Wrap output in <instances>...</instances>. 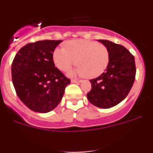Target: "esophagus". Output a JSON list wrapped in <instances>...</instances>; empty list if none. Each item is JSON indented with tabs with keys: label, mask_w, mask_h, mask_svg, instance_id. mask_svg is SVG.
Masks as SVG:
<instances>
[{
	"label": "esophagus",
	"mask_w": 153,
	"mask_h": 153,
	"mask_svg": "<svg viewBox=\"0 0 153 153\" xmlns=\"http://www.w3.org/2000/svg\"><path fill=\"white\" fill-rule=\"evenodd\" d=\"M71 82L72 83H79L82 82V80H77V79H71Z\"/></svg>",
	"instance_id": "34e87169"
}]
</instances>
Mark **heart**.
I'll return each mask as SVG.
<instances>
[{
  "instance_id": "obj_1",
  "label": "heart",
  "mask_w": 153,
  "mask_h": 153,
  "mask_svg": "<svg viewBox=\"0 0 153 153\" xmlns=\"http://www.w3.org/2000/svg\"><path fill=\"white\" fill-rule=\"evenodd\" d=\"M64 47H56L53 53V60L59 70L67 71L70 67L79 64L69 72L70 76H88L90 78L100 76L107 68L109 51L103 44L88 40H69Z\"/></svg>"
}]
</instances>
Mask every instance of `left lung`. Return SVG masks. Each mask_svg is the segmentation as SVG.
<instances>
[{
    "instance_id": "obj_1",
    "label": "left lung",
    "mask_w": 153,
    "mask_h": 153,
    "mask_svg": "<svg viewBox=\"0 0 153 153\" xmlns=\"http://www.w3.org/2000/svg\"><path fill=\"white\" fill-rule=\"evenodd\" d=\"M107 48L109 62L106 71L90 79L87 99L93 105L109 109L122 102L130 91L136 76L133 55L126 48L107 40H98Z\"/></svg>"
}]
</instances>
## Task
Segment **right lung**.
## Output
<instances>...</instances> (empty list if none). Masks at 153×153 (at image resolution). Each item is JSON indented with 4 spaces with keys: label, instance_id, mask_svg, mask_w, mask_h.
<instances>
[{
    "label": "right lung",
    "instance_id": "obj_1",
    "mask_svg": "<svg viewBox=\"0 0 153 153\" xmlns=\"http://www.w3.org/2000/svg\"><path fill=\"white\" fill-rule=\"evenodd\" d=\"M61 42L46 40L30 43L13 59V86L20 100L32 111L46 113L53 110L70 83L53 60V53Z\"/></svg>",
    "mask_w": 153,
    "mask_h": 153
}]
</instances>
